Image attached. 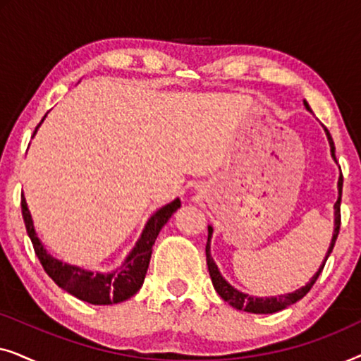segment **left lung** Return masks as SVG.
<instances>
[{"instance_id":"obj_1","label":"left lung","mask_w":361,"mask_h":361,"mask_svg":"<svg viewBox=\"0 0 361 361\" xmlns=\"http://www.w3.org/2000/svg\"><path fill=\"white\" fill-rule=\"evenodd\" d=\"M304 105L307 110H310L307 102H304ZM325 133H327V137H329V142H330V151H332V156L335 159V146H334V140L332 136H330V133L327 128H325ZM342 187H343V177L340 176L338 179V200L335 202V230H334V238H332V243H330V248L327 251V256H325L322 266H320V269L317 273L314 274V278L310 279V283H307L304 286V288H300L298 290H294V293L290 294H286V295H278V298H251L248 294H243L240 293V290H236L233 286H230L226 281L221 278L219 268H216V264L214 263V259H212L210 256V238H212V226H209V240H207V246H205V255H207V266H209V273H210V278H212V283H214V288L216 293L220 294V298L226 300L230 305H233L235 309H240V310H246V312H253V314H273V312H278V310H283L286 307H289L290 304L298 302L299 299H302L305 294L309 293L310 288L315 284V281H317L319 274L322 273L324 266H325V261L332 253L334 246H335V241H337V236H338V231H340V221H342V215H340V202H342Z\"/></svg>"}]
</instances>
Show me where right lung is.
Listing matches in <instances>:
<instances>
[{
  "label": "right lung",
  "instance_id": "add662e5",
  "mask_svg": "<svg viewBox=\"0 0 361 361\" xmlns=\"http://www.w3.org/2000/svg\"><path fill=\"white\" fill-rule=\"evenodd\" d=\"M44 120V118H42ZM41 125V123H39ZM39 125L36 126L37 131ZM180 207V200L176 199L171 202L169 205L162 207L161 210H157L154 215L147 220V224L142 230L141 238L137 240V243L133 251L128 256L125 264L120 269L113 271L110 274H93L88 273L85 269L75 268V266H68L66 263L52 258L51 255L46 253L44 246L34 231V225L31 220V214H29L26 200L24 197L21 199V212H23V220L26 225V231L29 238L32 241L34 251L36 256L41 261L42 268L49 274V278H52L59 288L67 290L68 294L75 295V298L85 300V302L97 304V305H108V304H118L123 300L130 299L131 295H135L140 288L145 283V276L149 266L151 253H152V245L159 235L162 226L167 224V220L171 219V215Z\"/></svg>",
  "mask_w": 361,
  "mask_h": 361
}]
</instances>
